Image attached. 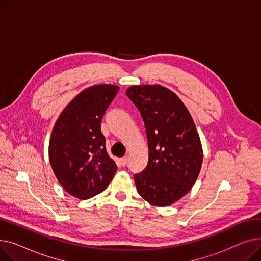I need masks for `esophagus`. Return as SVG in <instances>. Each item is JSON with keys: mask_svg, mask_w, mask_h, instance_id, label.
Instances as JSON below:
<instances>
[{"mask_svg": "<svg viewBox=\"0 0 261 261\" xmlns=\"http://www.w3.org/2000/svg\"><path fill=\"white\" fill-rule=\"evenodd\" d=\"M119 162H120V165L121 166H126L127 163H128V158L127 156H123V158H121L119 160Z\"/></svg>", "mask_w": 261, "mask_h": 261, "instance_id": "1", "label": "esophagus"}]
</instances>
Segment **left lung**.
I'll list each match as a JSON object with an SVG mask.
<instances>
[{
	"instance_id": "left-lung-1",
	"label": "left lung",
	"mask_w": 261,
	"mask_h": 261,
	"mask_svg": "<svg viewBox=\"0 0 261 261\" xmlns=\"http://www.w3.org/2000/svg\"><path fill=\"white\" fill-rule=\"evenodd\" d=\"M126 95L139 109L149 159L134 175L140 196L155 206H168L185 196L200 173L203 151L193 117L177 96L162 86H132Z\"/></svg>"
}]
</instances>
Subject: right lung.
Returning <instances> with one entry per match:
<instances>
[{"label":"right lung","mask_w":261,"mask_h":261,"mask_svg":"<svg viewBox=\"0 0 261 261\" xmlns=\"http://www.w3.org/2000/svg\"><path fill=\"white\" fill-rule=\"evenodd\" d=\"M118 90L113 85L84 90L65 107L54 126L49 163L62 187L78 199L100 194L117 170L107 153L100 123Z\"/></svg>","instance_id":"right-lung-1"}]
</instances>
